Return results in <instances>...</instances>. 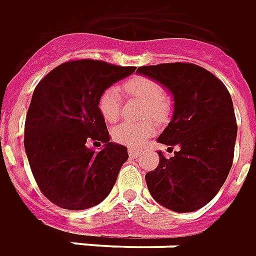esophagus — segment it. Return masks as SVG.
<instances>
[{"label": "esophagus", "mask_w": 256, "mask_h": 256, "mask_svg": "<svg viewBox=\"0 0 256 256\" xmlns=\"http://www.w3.org/2000/svg\"><path fill=\"white\" fill-rule=\"evenodd\" d=\"M128 154H130L131 158H138V157L140 156V152H136V150H134V148H130V150H128Z\"/></svg>", "instance_id": "34e87169"}]
</instances>
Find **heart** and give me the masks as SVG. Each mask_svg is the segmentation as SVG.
I'll use <instances>...</instances> for the list:
<instances>
[{
  "label": "heart",
  "instance_id": "obj_1",
  "mask_svg": "<svg viewBox=\"0 0 256 256\" xmlns=\"http://www.w3.org/2000/svg\"><path fill=\"white\" fill-rule=\"evenodd\" d=\"M125 90L130 95L139 98L148 104V114L156 120H164L168 116L170 106L166 100V92L157 81L146 77H134L126 81ZM121 92L117 86H108L102 92L98 100V108L102 117L108 122L116 121L120 116ZM156 132L152 122H121L112 128V138L117 143L128 148H136L142 146L148 138Z\"/></svg>",
  "mask_w": 256,
  "mask_h": 256
}]
</instances>
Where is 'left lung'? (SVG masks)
Listing matches in <instances>:
<instances>
[{
    "instance_id": "obj_1",
    "label": "left lung",
    "mask_w": 256,
    "mask_h": 256,
    "mask_svg": "<svg viewBox=\"0 0 256 256\" xmlns=\"http://www.w3.org/2000/svg\"><path fill=\"white\" fill-rule=\"evenodd\" d=\"M136 73L166 86L174 114L157 140L179 146L146 174V184L158 204L175 212H193L216 196L229 175L237 138L229 90L208 70L193 63L143 66Z\"/></svg>"
}]
</instances>
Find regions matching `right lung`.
I'll list each match as a JSON object with an SVG mask.
<instances>
[{"label": "right lung", "mask_w": 256, "mask_h": 256, "mask_svg": "<svg viewBox=\"0 0 256 256\" xmlns=\"http://www.w3.org/2000/svg\"><path fill=\"white\" fill-rule=\"evenodd\" d=\"M135 67L81 59L55 67L32 92L24 125V148L42 194L64 210L102 202L128 160L126 148L110 142L98 108L99 96ZM104 142L96 154L89 143Z\"/></svg>", "instance_id": "right-lung-1"}]
</instances>
